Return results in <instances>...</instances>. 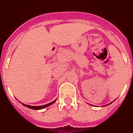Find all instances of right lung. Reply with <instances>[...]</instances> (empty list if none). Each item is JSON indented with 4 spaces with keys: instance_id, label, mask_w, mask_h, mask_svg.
Instances as JSON below:
<instances>
[{
    "instance_id": "obj_1",
    "label": "right lung",
    "mask_w": 133,
    "mask_h": 133,
    "mask_svg": "<svg viewBox=\"0 0 133 133\" xmlns=\"http://www.w3.org/2000/svg\"><path fill=\"white\" fill-rule=\"evenodd\" d=\"M55 102H56V100L53 101L52 102L49 103V104H47L42 105V106H37V107H34V106H29V105H26V104H23V106H24V107H26L27 108H29V109H34V110H40V109H44V108H46V107H49V106H50V105H51L52 104H54Z\"/></svg>"
}]
</instances>
